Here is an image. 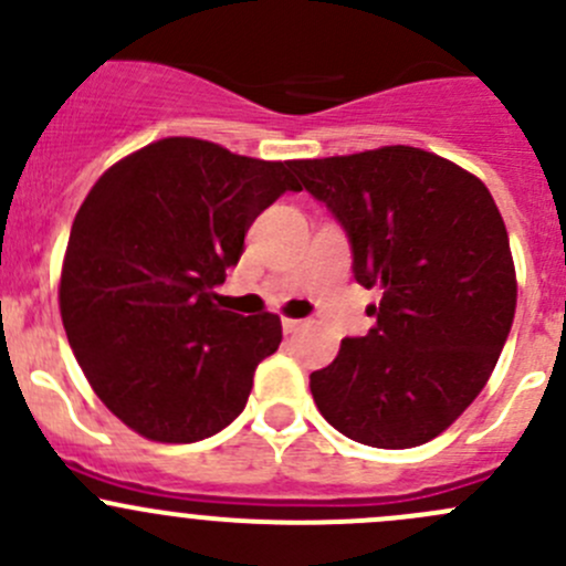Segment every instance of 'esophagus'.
Segmentation results:
<instances>
[{"label":"esophagus","instance_id":"esophagus-1","mask_svg":"<svg viewBox=\"0 0 566 566\" xmlns=\"http://www.w3.org/2000/svg\"><path fill=\"white\" fill-rule=\"evenodd\" d=\"M301 325H304V323H301V319H293V317H282V331H284V334H295V331H298Z\"/></svg>","mask_w":566,"mask_h":566}]
</instances>
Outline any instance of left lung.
<instances>
[{
  "label": "left lung",
  "instance_id": "1",
  "mask_svg": "<svg viewBox=\"0 0 566 566\" xmlns=\"http://www.w3.org/2000/svg\"><path fill=\"white\" fill-rule=\"evenodd\" d=\"M345 230L353 276L380 287L367 336L310 375L319 413L350 441L410 449L441 436L484 389L517 284L510 235L479 177L419 147L293 161Z\"/></svg>",
  "mask_w": 566,
  "mask_h": 566
}]
</instances>
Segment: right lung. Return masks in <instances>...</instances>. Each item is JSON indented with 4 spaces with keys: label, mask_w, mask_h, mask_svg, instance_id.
Here are the masks:
<instances>
[{
    "label": "right lung",
    "mask_w": 566,
    "mask_h": 566,
    "mask_svg": "<svg viewBox=\"0 0 566 566\" xmlns=\"http://www.w3.org/2000/svg\"><path fill=\"white\" fill-rule=\"evenodd\" d=\"M284 191H301L293 161L169 136L114 164L78 208L62 325L90 386L139 436L202 441L247 408L282 323L221 310L213 287L241 260L251 221Z\"/></svg>",
    "instance_id": "right-lung-1"
}]
</instances>
